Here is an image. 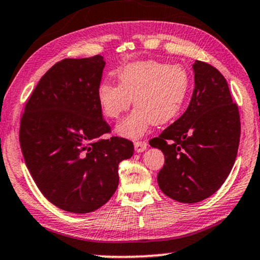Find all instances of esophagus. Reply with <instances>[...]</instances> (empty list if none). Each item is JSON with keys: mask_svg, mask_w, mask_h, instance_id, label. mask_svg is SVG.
<instances>
[{"mask_svg": "<svg viewBox=\"0 0 260 260\" xmlns=\"http://www.w3.org/2000/svg\"><path fill=\"white\" fill-rule=\"evenodd\" d=\"M146 148H147V144L145 143V141H136V143H134V150H136L138 153L144 152Z\"/></svg>", "mask_w": 260, "mask_h": 260, "instance_id": "esophagus-1", "label": "esophagus"}]
</instances>
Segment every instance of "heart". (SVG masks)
I'll return each mask as SVG.
<instances>
[{"instance_id": "obj_1", "label": "heart", "mask_w": 260, "mask_h": 260, "mask_svg": "<svg viewBox=\"0 0 260 260\" xmlns=\"http://www.w3.org/2000/svg\"><path fill=\"white\" fill-rule=\"evenodd\" d=\"M119 84L100 83L98 102L109 119H119L132 100L136 109L116 126L120 136L136 139L152 123L170 122L181 112L188 98L191 78L181 64L141 60L124 65L116 72Z\"/></svg>"}]
</instances>
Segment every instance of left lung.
I'll list each match as a JSON object with an SVG mask.
<instances>
[{"mask_svg": "<svg viewBox=\"0 0 260 260\" xmlns=\"http://www.w3.org/2000/svg\"><path fill=\"white\" fill-rule=\"evenodd\" d=\"M195 88L184 114L150 140L165 164L158 185L170 199L196 203L212 196L233 168L240 140V116L226 78L205 61L192 65Z\"/></svg>", "mask_w": 260, "mask_h": 260, "instance_id": "8db88e82", "label": "left lung"}]
</instances>
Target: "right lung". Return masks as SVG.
<instances>
[{
  "label": "right lung",
  "mask_w": 260,
  "mask_h": 260,
  "mask_svg": "<svg viewBox=\"0 0 260 260\" xmlns=\"http://www.w3.org/2000/svg\"><path fill=\"white\" fill-rule=\"evenodd\" d=\"M102 55L63 59L38 83L20 123L27 169L58 208L85 214L106 205L119 185V164L133 155L132 141L110 132L98 102Z\"/></svg>",
  "instance_id": "add662e5"
}]
</instances>
